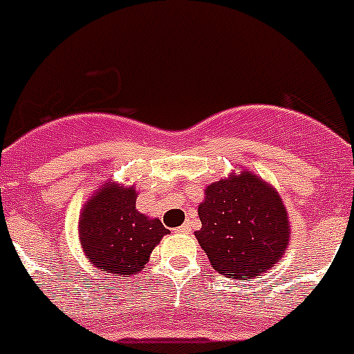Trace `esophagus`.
<instances>
[{"instance_id":"1","label":"esophagus","mask_w":354,"mask_h":354,"mask_svg":"<svg viewBox=\"0 0 354 354\" xmlns=\"http://www.w3.org/2000/svg\"><path fill=\"white\" fill-rule=\"evenodd\" d=\"M175 232H180V234H189V232H192V227H189V225H187V223H184L183 227L175 228Z\"/></svg>"}]
</instances>
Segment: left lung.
I'll return each mask as SVG.
<instances>
[{
    "mask_svg": "<svg viewBox=\"0 0 354 354\" xmlns=\"http://www.w3.org/2000/svg\"><path fill=\"white\" fill-rule=\"evenodd\" d=\"M198 216L200 246L212 268L232 280L261 277L289 243L282 198L252 171L209 184Z\"/></svg>",
    "mask_w": 354,
    "mask_h": 354,
    "instance_id": "8db88e82",
    "label": "left lung"
}]
</instances>
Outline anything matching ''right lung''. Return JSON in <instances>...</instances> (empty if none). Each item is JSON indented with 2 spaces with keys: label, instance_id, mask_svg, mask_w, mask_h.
<instances>
[{
  "label": "right lung",
  "instance_id": "right-lung-1",
  "mask_svg": "<svg viewBox=\"0 0 354 354\" xmlns=\"http://www.w3.org/2000/svg\"><path fill=\"white\" fill-rule=\"evenodd\" d=\"M134 204L133 187L111 184L97 192L81 212L80 241L84 255L108 277L142 270L154 246L170 232L158 218L149 220L136 211Z\"/></svg>",
  "mask_w": 354,
  "mask_h": 354
}]
</instances>
